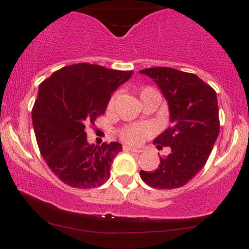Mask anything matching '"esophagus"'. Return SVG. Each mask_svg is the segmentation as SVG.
Returning <instances> with one entry per match:
<instances>
[{
  "label": "esophagus",
  "instance_id": "esophagus-1",
  "mask_svg": "<svg viewBox=\"0 0 249 249\" xmlns=\"http://www.w3.org/2000/svg\"><path fill=\"white\" fill-rule=\"evenodd\" d=\"M123 150L128 151V152H136V153H141L142 152V150L130 146V145H124V146H123Z\"/></svg>",
  "mask_w": 249,
  "mask_h": 249
}]
</instances>
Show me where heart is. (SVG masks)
I'll return each instance as SVG.
<instances>
[{
	"instance_id": "heart-1",
	"label": "heart",
	"mask_w": 249,
	"mask_h": 249,
	"mask_svg": "<svg viewBox=\"0 0 249 249\" xmlns=\"http://www.w3.org/2000/svg\"><path fill=\"white\" fill-rule=\"evenodd\" d=\"M148 91H154L152 89L146 88L142 89L141 96L142 93L148 92ZM116 96L111 97L110 102H108V108H111L115 104ZM151 133V128L147 125H128V126L123 127L121 131H119V137L123 139L125 142H128V144H139L145 137L148 136Z\"/></svg>"
}]
</instances>
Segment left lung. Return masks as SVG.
<instances>
[{
	"label": "left lung",
	"instance_id": "obj_1",
	"mask_svg": "<svg viewBox=\"0 0 249 249\" xmlns=\"http://www.w3.org/2000/svg\"><path fill=\"white\" fill-rule=\"evenodd\" d=\"M152 78L168 103L170 127L153 141L157 148L170 146L159 167L141 171L148 186L172 190L187 184L206 164L220 130L216 93L194 73L172 68L139 71Z\"/></svg>",
	"mask_w": 249,
	"mask_h": 249
}]
</instances>
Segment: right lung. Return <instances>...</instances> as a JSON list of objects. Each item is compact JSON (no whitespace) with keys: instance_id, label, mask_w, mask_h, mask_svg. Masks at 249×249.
Wrapping results in <instances>:
<instances>
[{"instance_id":"1","label":"right lung","mask_w":249,"mask_h":249,"mask_svg":"<svg viewBox=\"0 0 249 249\" xmlns=\"http://www.w3.org/2000/svg\"><path fill=\"white\" fill-rule=\"evenodd\" d=\"M132 73L78 63L55 71L41 83L31 112L37 145L48 166L64 184L93 188L107 182L122 145H90L85 128L104 115L111 93Z\"/></svg>"}]
</instances>
